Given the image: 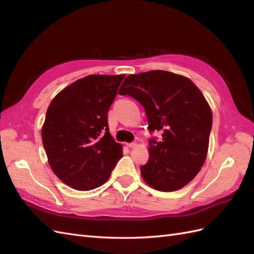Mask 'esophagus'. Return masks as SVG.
<instances>
[{
  "mask_svg": "<svg viewBox=\"0 0 254 254\" xmlns=\"http://www.w3.org/2000/svg\"><path fill=\"white\" fill-rule=\"evenodd\" d=\"M127 146H128L129 148H133V147H135V146H136V143H134V142H132V143H128V144H127Z\"/></svg>",
  "mask_w": 254,
  "mask_h": 254,
  "instance_id": "obj_1",
  "label": "esophagus"
}]
</instances>
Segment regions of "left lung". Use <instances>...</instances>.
<instances>
[{
    "label": "left lung",
    "instance_id": "1",
    "mask_svg": "<svg viewBox=\"0 0 254 254\" xmlns=\"http://www.w3.org/2000/svg\"><path fill=\"white\" fill-rule=\"evenodd\" d=\"M145 109L148 130L162 131L149 140V160L141 166L145 182L162 191L179 190L202 167L209 147L212 112L193 81L166 71L129 75L119 90Z\"/></svg>",
    "mask_w": 254,
    "mask_h": 254
}]
</instances>
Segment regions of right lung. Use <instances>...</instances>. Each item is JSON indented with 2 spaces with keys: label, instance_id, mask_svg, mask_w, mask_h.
Returning a JSON list of instances; mask_svg holds the SVG:
<instances>
[{
  "label": "right lung",
  "instance_id": "right-lung-1",
  "mask_svg": "<svg viewBox=\"0 0 254 254\" xmlns=\"http://www.w3.org/2000/svg\"><path fill=\"white\" fill-rule=\"evenodd\" d=\"M125 75H89L53 99L42 127V143L58 178L78 190L109 179L123 156L109 132L108 111Z\"/></svg>",
  "mask_w": 254,
  "mask_h": 254
}]
</instances>
